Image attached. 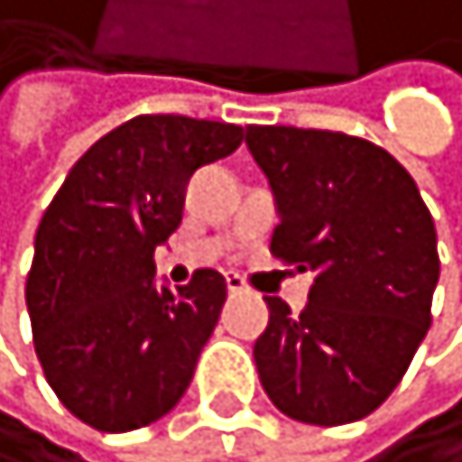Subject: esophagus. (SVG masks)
Masks as SVG:
<instances>
[{
  "label": "esophagus",
  "mask_w": 462,
  "mask_h": 462,
  "mask_svg": "<svg viewBox=\"0 0 462 462\" xmlns=\"http://www.w3.org/2000/svg\"><path fill=\"white\" fill-rule=\"evenodd\" d=\"M225 284H228V293H243V291H245V282L240 279L237 273H228V275H225Z\"/></svg>",
  "instance_id": "34e87169"
}]
</instances>
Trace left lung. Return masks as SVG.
I'll return each instance as SVG.
<instances>
[{
	"mask_svg": "<svg viewBox=\"0 0 462 462\" xmlns=\"http://www.w3.org/2000/svg\"><path fill=\"white\" fill-rule=\"evenodd\" d=\"M245 144L279 208L270 252L314 273L302 311L263 297L261 385L297 421H359L394 392L430 329L433 217L410 171L374 142L252 124Z\"/></svg>",
	"mask_w": 462,
	"mask_h": 462,
	"instance_id": "1",
	"label": "left lung"
}]
</instances>
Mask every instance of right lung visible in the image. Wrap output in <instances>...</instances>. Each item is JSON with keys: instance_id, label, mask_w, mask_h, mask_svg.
Instances as JSON below:
<instances>
[{"instance_id": "1", "label": "right lung", "mask_w": 462, "mask_h": 462, "mask_svg": "<svg viewBox=\"0 0 462 462\" xmlns=\"http://www.w3.org/2000/svg\"><path fill=\"white\" fill-rule=\"evenodd\" d=\"M240 142L237 124L139 115L82 153L43 213L26 279L34 353L94 430H139L189 389L228 288L217 270L160 288L153 249L180 225L192 171Z\"/></svg>"}]
</instances>
